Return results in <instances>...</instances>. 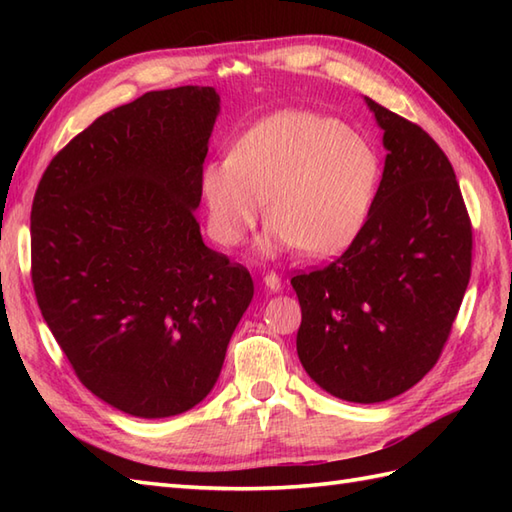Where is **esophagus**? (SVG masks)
Wrapping results in <instances>:
<instances>
[{
	"label": "esophagus",
	"instance_id": "esophagus-1",
	"mask_svg": "<svg viewBox=\"0 0 512 512\" xmlns=\"http://www.w3.org/2000/svg\"><path fill=\"white\" fill-rule=\"evenodd\" d=\"M264 286H266L268 290H273V292L281 290V277H279L277 273H266V275H264Z\"/></svg>",
	"mask_w": 512,
	"mask_h": 512
}]
</instances>
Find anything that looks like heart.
<instances>
[{"mask_svg":"<svg viewBox=\"0 0 512 512\" xmlns=\"http://www.w3.org/2000/svg\"><path fill=\"white\" fill-rule=\"evenodd\" d=\"M380 156L339 118L286 110L237 140L231 156L204 167L200 187L217 244L235 246L264 211L259 253L299 246L334 255L363 231L376 200Z\"/></svg>","mask_w":512,"mask_h":512,"instance_id":"b5f03b06","label":"heart"}]
</instances>
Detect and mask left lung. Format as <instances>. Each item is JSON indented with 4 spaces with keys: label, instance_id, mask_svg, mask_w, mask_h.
<instances>
[{
    "label": "left lung",
    "instance_id": "1",
    "mask_svg": "<svg viewBox=\"0 0 512 512\" xmlns=\"http://www.w3.org/2000/svg\"><path fill=\"white\" fill-rule=\"evenodd\" d=\"M365 101L387 149L372 213L341 257L292 277V288L303 369L328 394L369 405L438 363L471 279L473 228L436 140Z\"/></svg>",
    "mask_w": 512,
    "mask_h": 512
}]
</instances>
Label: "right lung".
Segmentation results:
<instances>
[{
    "label": "right lung",
    "instance_id": "1",
    "mask_svg": "<svg viewBox=\"0 0 512 512\" xmlns=\"http://www.w3.org/2000/svg\"><path fill=\"white\" fill-rule=\"evenodd\" d=\"M220 96L147 92L74 136L32 200V286L81 383L136 418L198 405L253 279L202 242L195 209Z\"/></svg>",
    "mask_w": 512,
    "mask_h": 512
}]
</instances>
